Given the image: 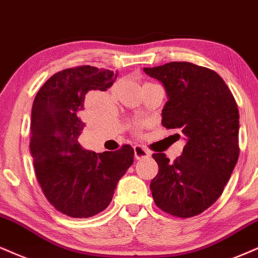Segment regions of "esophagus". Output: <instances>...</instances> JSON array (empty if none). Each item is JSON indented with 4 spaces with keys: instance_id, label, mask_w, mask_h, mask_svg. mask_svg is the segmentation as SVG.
<instances>
[{
    "instance_id": "esophagus-1",
    "label": "esophagus",
    "mask_w": 258,
    "mask_h": 258,
    "mask_svg": "<svg viewBox=\"0 0 258 258\" xmlns=\"http://www.w3.org/2000/svg\"><path fill=\"white\" fill-rule=\"evenodd\" d=\"M134 153H135V158L138 159H142V158H148L151 157V153H149V151L147 149L141 147V146H135L134 147Z\"/></svg>"
}]
</instances>
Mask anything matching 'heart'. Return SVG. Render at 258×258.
<instances>
[{"mask_svg": "<svg viewBox=\"0 0 258 258\" xmlns=\"http://www.w3.org/2000/svg\"><path fill=\"white\" fill-rule=\"evenodd\" d=\"M116 88H117V86H113V87L111 88V92L114 93V92H116ZM145 126H146V122H145V120H141V119H135V120H133L132 123H130V128H132L136 133L141 132V130L144 129Z\"/></svg>", "mask_w": 258, "mask_h": 258, "instance_id": "heart-1", "label": "heart"}]
</instances>
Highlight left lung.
Listing matches in <instances>:
<instances>
[{
	"instance_id": "8db88e82",
	"label": "left lung",
	"mask_w": 258,
	"mask_h": 258,
	"mask_svg": "<svg viewBox=\"0 0 258 258\" xmlns=\"http://www.w3.org/2000/svg\"><path fill=\"white\" fill-rule=\"evenodd\" d=\"M144 71L166 90L163 126L178 130L186 141L173 163L164 153L152 155L159 166L152 195L165 213L195 217L221 196L238 161L237 103L221 76L205 67L170 62Z\"/></svg>"
}]
</instances>
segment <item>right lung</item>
Segmentation results:
<instances>
[{"label":"right lung","instance_id":"obj_1","mask_svg":"<svg viewBox=\"0 0 258 258\" xmlns=\"http://www.w3.org/2000/svg\"><path fill=\"white\" fill-rule=\"evenodd\" d=\"M117 74L81 66L56 73L40 87L31 114L30 152L38 183L58 212L91 218L110 205L117 183L134 161V149L95 153L79 144L86 94L106 91Z\"/></svg>","mask_w":258,"mask_h":258}]
</instances>
